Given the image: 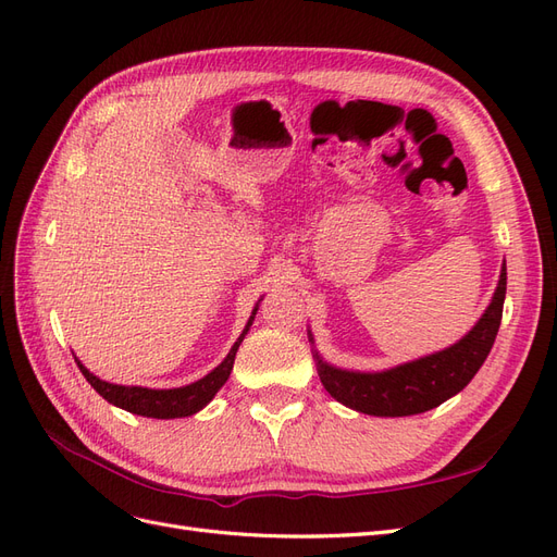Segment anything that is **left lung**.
Segmentation results:
<instances>
[{
	"instance_id": "obj_1",
	"label": "left lung",
	"mask_w": 557,
	"mask_h": 557,
	"mask_svg": "<svg viewBox=\"0 0 557 557\" xmlns=\"http://www.w3.org/2000/svg\"><path fill=\"white\" fill-rule=\"evenodd\" d=\"M504 295H507V264H502L493 301L458 344L385 372H350L327 364L315 352L320 383L344 407L367 416L399 418L440 407L458 395L485 362L502 323ZM309 342H313L311 332Z\"/></svg>"
}]
</instances>
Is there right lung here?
<instances>
[{"label": "right lung", "instance_id": "obj_1", "mask_svg": "<svg viewBox=\"0 0 557 557\" xmlns=\"http://www.w3.org/2000/svg\"><path fill=\"white\" fill-rule=\"evenodd\" d=\"M256 311L258 309H252V315L248 318V323H246L239 339L234 342V346L230 348L227 358L221 364H218L213 372H209L205 379H199L190 385L172 387V391H156V387H141V385H117V383H109V381H102V379H97L95 374H90L88 369L81 364V360H76V364L83 372V376H86V381L95 387V391L117 409H125L129 413L146 416V418H164V420L166 418L193 416V413L205 409L207 404L215 397V393L225 385V381L230 379V372L234 367V358H237V350L244 342V336L252 325Z\"/></svg>", "mask_w": 557, "mask_h": 557}]
</instances>
